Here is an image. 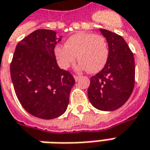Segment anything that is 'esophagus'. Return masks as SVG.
Here are the masks:
<instances>
[{
	"label": "esophagus",
	"mask_w": 150,
	"mask_h": 150,
	"mask_svg": "<svg viewBox=\"0 0 150 150\" xmlns=\"http://www.w3.org/2000/svg\"><path fill=\"white\" fill-rule=\"evenodd\" d=\"M79 78H80V76H77V75H74V79H75V81L77 82L78 80H79Z\"/></svg>",
	"instance_id": "1"
}]
</instances>
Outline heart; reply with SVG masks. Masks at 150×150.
I'll use <instances>...</instances> for the list:
<instances>
[{
	"label": "heart",
	"instance_id": "obj_1",
	"mask_svg": "<svg viewBox=\"0 0 150 150\" xmlns=\"http://www.w3.org/2000/svg\"><path fill=\"white\" fill-rule=\"evenodd\" d=\"M66 45H58L54 48V56L59 67L67 69L80 61L77 68L96 73L104 68L108 59V46L105 38L91 33L78 32L68 37Z\"/></svg>",
	"mask_w": 150,
	"mask_h": 150
}]
</instances>
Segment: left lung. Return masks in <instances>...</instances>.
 <instances>
[{
	"instance_id": "obj_1",
	"label": "left lung",
	"mask_w": 150,
	"mask_h": 150,
	"mask_svg": "<svg viewBox=\"0 0 150 150\" xmlns=\"http://www.w3.org/2000/svg\"><path fill=\"white\" fill-rule=\"evenodd\" d=\"M100 31L108 44V59L101 72L91 77L87 96L95 108L111 111L124 105L133 91L134 59L121 36L103 29Z\"/></svg>"
}]
</instances>
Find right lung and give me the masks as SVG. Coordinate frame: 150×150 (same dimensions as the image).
<instances>
[{"label":"right lung","instance_id":"obj_1","mask_svg":"<svg viewBox=\"0 0 150 150\" xmlns=\"http://www.w3.org/2000/svg\"><path fill=\"white\" fill-rule=\"evenodd\" d=\"M57 37L50 30H37L18 43L11 64L17 98L30 114L40 119L57 118L66 111L75 80L59 68L54 56Z\"/></svg>","mask_w":150,"mask_h":150}]
</instances>
